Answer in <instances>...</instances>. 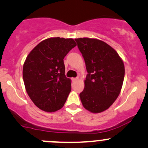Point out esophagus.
Masks as SVG:
<instances>
[{"label": "esophagus", "instance_id": "obj_1", "mask_svg": "<svg viewBox=\"0 0 148 148\" xmlns=\"http://www.w3.org/2000/svg\"><path fill=\"white\" fill-rule=\"evenodd\" d=\"M72 80H73V81H74V82H75V81H76L78 80V78H73Z\"/></svg>", "mask_w": 148, "mask_h": 148}]
</instances>
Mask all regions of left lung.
<instances>
[{
    "instance_id": "8db88e82",
    "label": "left lung",
    "mask_w": 148,
    "mask_h": 148,
    "mask_svg": "<svg viewBox=\"0 0 148 148\" xmlns=\"http://www.w3.org/2000/svg\"><path fill=\"white\" fill-rule=\"evenodd\" d=\"M75 41L88 72L80 99L88 111L101 113L120 95L125 77L123 61L115 49L101 40L84 37Z\"/></svg>"
}]
</instances>
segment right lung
Masks as SVG:
<instances>
[{"label":"right lung","instance_id":"obj_1","mask_svg":"<svg viewBox=\"0 0 148 148\" xmlns=\"http://www.w3.org/2000/svg\"><path fill=\"white\" fill-rule=\"evenodd\" d=\"M76 46L73 39L51 37L39 43L25 59V90L41 110L55 112L64 106L71 91V80L64 74L63 59Z\"/></svg>","mask_w":148,"mask_h":148}]
</instances>
